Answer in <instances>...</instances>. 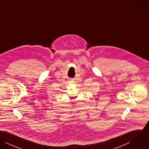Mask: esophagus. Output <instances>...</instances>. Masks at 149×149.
<instances>
[{"label":"esophagus","mask_w":149,"mask_h":149,"mask_svg":"<svg viewBox=\"0 0 149 149\" xmlns=\"http://www.w3.org/2000/svg\"><path fill=\"white\" fill-rule=\"evenodd\" d=\"M70 83H74V80H70Z\"/></svg>","instance_id":"esophagus-1"}]
</instances>
